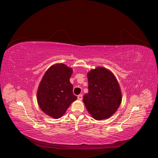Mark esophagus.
<instances>
[{
    "label": "esophagus",
    "mask_w": 158,
    "mask_h": 158,
    "mask_svg": "<svg viewBox=\"0 0 158 158\" xmlns=\"http://www.w3.org/2000/svg\"><path fill=\"white\" fill-rule=\"evenodd\" d=\"M77 98H78V99H79V100H82V94H79V95H78Z\"/></svg>",
    "instance_id": "34e87169"
}]
</instances>
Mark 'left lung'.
Segmentation results:
<instances>
[{"mask_svg":"<svg viewBox=\"0 0 158 158\" xmlns=\"http://www.w3.org/2000/svg\"><path fill=\"white\" fill-rule=\"evenodd\" d=\"M88 93L83 102L96 120L109 118L119 108L121 91L115 76L109 70L98 67L87 74Z\"/></svg>","mask_w":158,"mask_h":158,"instance_id":"left-lung-1","label":"left lung"}]
</instances>
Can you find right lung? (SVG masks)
Returning a JSON list of instances; mask_svg holds the SVG:
<instances>
[{"label":"right lung","mask_w":158,"mask_h":158,"mask_svg":"<svg viewBox=\"0 0 158 158\" xmlns=\"http://www.w3.org/2000/svg\"><path fill=\"white\" fill-rule=\"evenodd\" d=\"M73 69L63 64L52 65L39 84L37 97L41 110L55 119L60 118L77 99L70 82Z\"/></svg>","instance_id":"add662e5"}]
</instances>
